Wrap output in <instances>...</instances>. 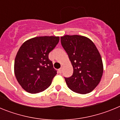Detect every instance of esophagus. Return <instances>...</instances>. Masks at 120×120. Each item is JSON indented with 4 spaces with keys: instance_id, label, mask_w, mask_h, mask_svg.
<instances>
[{
    "instance_id": "esophagus-1",
    "label": "esophagus",
    "mask_w": 120,
    "mask_h": 120,
    "mask_svg": "<svg viewBox=\"0 0 120 120\" xmlns=\"http://www.w3.org/2000/svg\"><path fill=\"white\" fill-rule=\"evenodd\" d=\"M58 71H59V73H62V67L61 68H59V70H58Z\"/></svg>"
}]
</instances>
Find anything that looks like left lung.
<instances>
[{
  "label": "left lung",
  "mask_w": 120,
  "mask_h": 120,
  "mask_svg": "<svg viewBox=\"0 0 120 120\" xmlns=\"http://www.w3.org/2000/svg\"><path fill=\"white\" fill-rule=\"evenodd\" d=\"M61 42L73 67L71 77H65L73 91L85 94L98 85L103 72L101 56L91 40L84 36L64 35Z\"/></svg>",
  "instance_id": "1"
}]
</instances>
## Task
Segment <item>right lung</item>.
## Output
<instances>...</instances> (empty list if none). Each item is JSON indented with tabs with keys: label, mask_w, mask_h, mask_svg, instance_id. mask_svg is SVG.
Returning a JSON list of instances; mask_svg holds the SVG:
<instances>
[{
	"label": "right lung",
	"mask_w": 120,
	"mask_h": 120,
	"mask_svg": "<svg viewBox=\"0 0 120 120\" xmlns=\"http://www.w3.org/2000/svg\"><path fill=\"white\" fill-rule=\"evenodd\" d=\"M59 41V37H38L21 45L15 58L14 73L26 91L36 94L50 86L57 71L49 59V54Z\"/></svg>",
	"instance_id": "right-lung-1"
}]
</instances>
